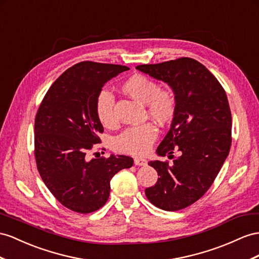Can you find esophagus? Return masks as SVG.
Wrapping results in <instances>:
<instances>
[{"label": "esophagus", "instance_id": "obj_1", "mask_svg": "<svg viewBox=\"0 0 259 259\" xmlns=\"http://www.w3.org/2000/svg\"><path fill=\"white\" fill-rule=\"evenodd\" d=\"M147 160H144V158H139V157H136L135 158V164L137 165V166H144V165H147Z\"/></svg>", "mask_w": 259, "mask_h": 259}]
</instances>
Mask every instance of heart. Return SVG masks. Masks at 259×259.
<instances>
[{
	"label": "heart",
	"instance_id": "1",
	"mask_svg": "<svg viewBox=\"0 0 259 259\" xmlns=\"http://www.w3.org/2000/svg\"><path fill=\"white\" fill-rule=\"evenodd\" d=\"M121 90L135 101L145 104L148 115L160 124L167 123L173 119L176 111V101L173 93L168 90H161L158 84L148 76L135 74L123 82ZM95 111L104 127L111 128L116 124L114 112V98L107 91L99 93ZM157 130L150 122L137 127L128 128L115 140V149L119 152L132 155H144L155 141Z\"/></svg>",
	"mask_w": 259,
	"mask_h": 259
}]
</instances>
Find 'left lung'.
Listing matches in <instances>:
<instances>
[{
  "instance_id": "obj_1",
  "label": "left lung",
  "mask_w": 259,
  "mask_h": 259,
  "mask_svg": "<svg viewBox=\"0 0 259 259\" xmlns=\"http://www.w3.org/2000/svg\"><path fill=\"white\" fill-rule=\"evenodd\" d=\"M137 69L166 83L175 96V115L157 155L174 156V149L181 152L171 165L150 161L160 177L145 189V196L157 208L181 210L204 195L229 155L232 117L228 97L214 75L195 59Z\"/></svg>"
}]
</instances>
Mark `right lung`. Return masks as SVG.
Segmentation results:
<instances>
[{"label":"right lung","mask_w":259,"mask_h":259,"mask_svg":"<svg viewBox=\"0 0 259 259\" xmlns=\"http://www.w3.org/2000/svg\"><path fill=\"white\" fill-rule=\"evenodd\" d=\"M128 66L83 61L71 66L48 90L35 119V157L44 183L58 201L78 213H90L108 200L110 180L129 168L125 155L88 160L104 131L95 103L104 84Z\"/></svg>","instance_id":"obj_1"}]
</instances>
